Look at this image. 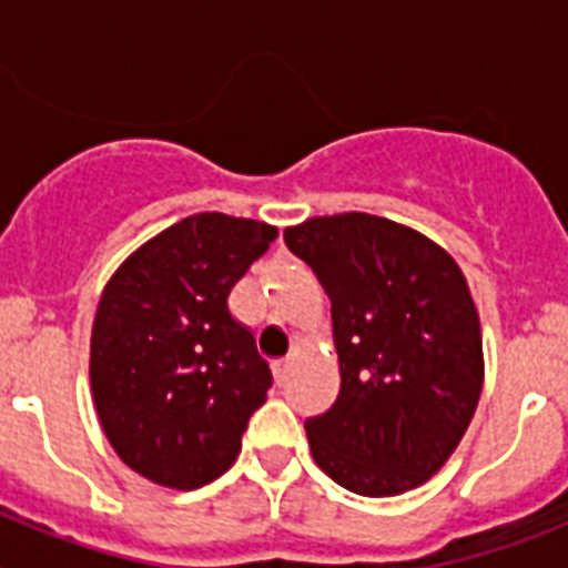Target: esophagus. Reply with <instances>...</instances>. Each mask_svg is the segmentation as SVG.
Here are the masks:
<instances>
[{
	"label": "esophagus",
	"mask_w": 568,
	"mask_h": 568,
	"mask_svg": "<svg viewBox=\"0 0 568 568\" xmlns=\"http://www.w3.org/2000/svg\"><path fill=\"white\" fill-rule=\"evenodd\" d=\"M290 366H293V361L290 358H281V361H273V375H275V384H284L290 375Z\"/></svg>",
	"instance_id": "obj_1"
}]
</instances>
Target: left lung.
Listing matches in <instances>:
<instances>
[{"mask_svg": "<svg viewBox=\"0 0 568 568\" xmlns=\"http://www.w3.org/2000/svg\"><path fill=\"white\" fill-rule=\"evenodd\" d=\"M284 241L333 301L341 393L304 424L315 464L366 498L426 484L458 449L484 389L464 273L418 230L369 213L307 219Z\"/></svg>", "mask_w": 568, "mask_h": 568, "instance_id": "8db88e82", "label": "left lung"}]
</instances>
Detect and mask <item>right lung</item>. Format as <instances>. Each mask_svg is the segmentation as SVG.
<instances>
[{
  "mask_svg": "<svg viewBox=\"0 0 568 568\" xmlns=\"http://www.w3.org/2000/svg\"><path fill=\"white\" fill-rule=\"evenodd\" d=\"M278 230L195 213L135 250L108 281L90 335L99 424L133 471L195 489L233 466L273 373L227 295Z\"/></svg>",
  "mask_w": 568,
  "mask_h": 568,
  "instance_id": "obj_1",
  "label": "right lung"
}]
</instances>
